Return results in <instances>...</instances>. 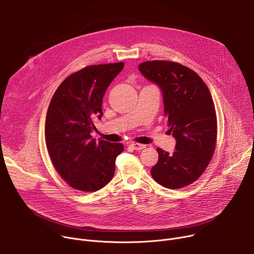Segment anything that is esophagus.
<instances>
[{
  "label": "esophagus",
  "instance_id": "esophagus-1",
  "mask_svg": "<svg viewBox=\"0 0 254 254\" xmlns=\"http://www.w3.org/2000/svg\"><path fill=\"white\" fill-rule=\"evenodd\" d=\"M129 147L134 150V151H140L142 149L146 148V144H141V143H136V142H131L129 144Z\"/></svg>",
  "mask_w": 254,
  "mask_h": 254
}]
</instances>
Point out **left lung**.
<instances>
[{
	"label": "left lung",
	"mask_w": 254,
	"mask_h": 254,
	"mask_svg": "<svg viewBox=\"0 0 254 254\" xmlns=\"http://www.w3.org/2000/svg\"><path fill=\"white\" fill-rule=\"evenodd\" d=\"M138 70L161 89L169 131L176 139L173 154L157 149L152 177L169 189L188 186L203 174L215 150L217 120L211 93L196 72L182 64L146 61Z\"/></svg>",
	"instance_id": "8db88e82"
}]
</instances>
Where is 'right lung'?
<instances>
[{
	"mask_svg": "<svg viewBox=\"0 0 254 254\" xmlns=\"http://www.w3.org/2000/svg\"><path fill=\"white\" fill-rule=\"evenodd\" d=\"M125 64L87 66L69 75L55 91L46 116V146L59 175L76 190L95 192L111 182L122 143L91 136L102 98Z\"/></svg>",
	"mask_w": 254,
	"mask_h": 254,
	"instance_id": "obj_1",
	"label": "right lung"
}]
</instances>
